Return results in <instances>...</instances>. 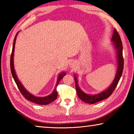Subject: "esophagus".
Returning a JSON list of instances; mask_svg holds the SVG:
<instances>
[{"label": "esophagus", "mask_w": 134, "mask_h": 134, "mask_svg": "<svg viewBox=\"0 0 134 134\" xmlns=\"http://www.w3.org/2000/svg\"><path fill=\"white\" fill-rule=\"evenodd\" d=\"M74 65H75V63H74V62L70 63V67H73L74 66Z\"/></svg>", "instance_id": "obj_1"}]
</instances>
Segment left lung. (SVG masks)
Returning <instances> with one entry per match:
<instances>
[{
	"instance_id": "left-lung-1",
	"label": "left lung",
	"mask_w": 134,
	"mask_h": 134,
	"mask_svg": "<svg viewBox=\"0 0 134 134\" xmlns=\"http://www.w3.org/2000/svg\"><path fill=\"white\" fill-rule=\"evenodd\" d=\"M111 40H112V41H113V45L116 52L118 67L116 75H115V78L113 79V81L107 89L102 92L100 93L93 95L86 93L83 92L80 89V88L79 87L77 76L76 74L75 76H74L77 96L84 102L89 104H93L108 98V97H109L112 94L113 92L114 91L120 79H121L124 69V58L123 55H122L123 48H122V43L121 38H120L118 32L115 29H114V31H113V34Z\"/></svg>"
}]
</instances>
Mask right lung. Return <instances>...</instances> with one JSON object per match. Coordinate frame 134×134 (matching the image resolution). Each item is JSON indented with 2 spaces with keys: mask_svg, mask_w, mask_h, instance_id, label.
Masks as SVG:
<instances>
[{
  "mask_svg": "<svg viewBox=\"0 0 134 134\" xmlns=\"http://www.w3.org/2000/svg\"><path fill=\"white\" fill-rule=\"evenodd\" d=\"M19 33V32L16 34L15 37L14 38V41H13V45L12 47V54H11V57H10V70H11V73H12V75L13 76V78L14 79L16 84L18 86V89L20 90L22 95L25 97V98L26 99L32 102L38 104V105H48V104L51 103L52 102L57 99V87L60 81L62 80L63 78L66 73L64 71H63L58 74L57 81L56 85L55 86V88L53 90V93L48 96H45V97H37L35 96L32 94H31L29 93L28 90H27L24 87V86L22 85L21 81H19V79H18L16 74L15 70L14 69V64H13V57H14V51H15V42H16V37L18 35V34Z\"/></svg>",
  "mask_w": 134,
  "mask_h": 134,
  "instance_id": "obj_1",
  "label": "right lung"
}]
</instances>
